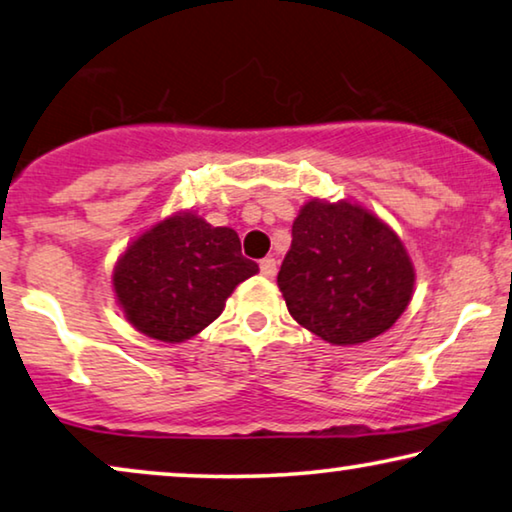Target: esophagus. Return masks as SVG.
Masks as SVG:
<instances>
[{"label":"esophagus","mask_w":512,"mask_h":512,"mask_svg":"<svg viewBox=\"0 0 512 512\" xmlns=\"http://www.w3.org/2000/svg\"><path fill=\"white\" fill-rule=\"evenodd\" d=\"M259 271H262L264 278H273V276H276V259H273V257H264L262 262H259Z\"/></svg>","instance_id":"1"}]
</instances>
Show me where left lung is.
<instances>
[{
  "mask_svg": "<svg viewBox=\"0 0 512 512\" xmlns=\"http://www.w3.org/2000/svg\"><path fill=\"white\" fill-rule=\"evenodd\" d=\"M415 271L383 220L350 201L311 199L292 225L278 287L301 327L331 345L383 334L406 311Z\"/></svg>",
  "mask_w": 512,
  "mask_h": 512,
  "instance_id": "obj_1",
  "label": "left lung"
}]
</instances>
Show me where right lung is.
Segmentation results:
<instances>
[{"instance_id":"1","label":"right lung","mask_w":512,"mask_h":512,"mask_svg":"<svg viewBox=\"0 0 512 512\" xmlns=\"http://www.w3.org/2000/svg\"><path fill=\"white\" fill-rule=\"evenodd\" d=\"M257 271L241 255L234 229L176 213L127 246L113 269V290L141 334L183 343L211 325L234 287Z\"/></svg>"}]
</instances>
